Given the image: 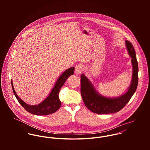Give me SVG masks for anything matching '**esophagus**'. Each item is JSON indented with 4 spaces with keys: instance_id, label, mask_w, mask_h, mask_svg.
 <instances>
[{
    "instance_id": "esophagus-1",
    "label": "esophagus",
    "mask_w": 150,
    "mask_h": 150,
    "mask_svg": "<svg viewBox=\"0 0 150 150\" xmlns=\"http://www.w3.org/2000/svg\"><path fill=\"white\" fill-rule=\"evenodd\" d=\"M83 70V66L81 64H77L75 67V73L76 74H80Z\"/></svg>"
}]
</instances>
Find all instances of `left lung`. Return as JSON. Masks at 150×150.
Masks as SVG:
<instances>
[{
    "mask_svg": "<svg viewBox=\"0 0 150 150\" xmlns=\"http://www.w3.org/2000/svg\"><path fill=\"white\" fill-rule=\"evenodd\" d=\"M129 55L132 58V77L130 84L126 92L117 97H107L100 94L84 74L81 75V93L84 104L92 112L106 114L120 111L128 103L136 92L138 84L139 67L136 52L133 45L125 40Z\"/></svg>",
    "mask_w": 150,
    "mask_h": 150,
    "instance_id": "8db88e82",
    "label": "left lung"
}]
</instances>
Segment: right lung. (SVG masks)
Segmentation results:
<instances>
[{
    "mask_svg": "<svg viewBox=\"0 0 150 150\" xmlns=\"http://www.w3.org/2000/svg\"><path fill=\"white\" fill-rule=\"evenodd\" d=\"M74 67H71L64 71L58 79L47 98L39 105H30L23 102L16 93L11 80V86L14 94L20 105L29 112L36 115H46L52 114L61 107V102L58 96L59 91L69 77L74 74Z\"/></svg>",
    "mask_w": 150,
    "mask_h": 150,
    "instance_id": "obj_1",
    "label": "right lung"
}]
</instances>
